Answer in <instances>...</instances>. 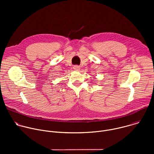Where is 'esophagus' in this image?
<instances>
[{"label":"esophagus","instance_id":"obj_1","mask_svg":"<svg viewBox=\"0 0 154 154\" xmlns=\"http://www.w3.org/2000/svg\"><path fill=\"white\" fill-rule=\"evenodd\" d=\"M73 68L75 71H79L80 69V67L78 66H74Z\"/></svg>","mask_w":154,"mask_h":154}]
</instances>
